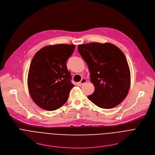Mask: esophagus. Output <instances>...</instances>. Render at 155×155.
<instances>
[{
	"label": "esophagus",
	"mask_w": 155,
	"mask_h": 155,
	"mask_svg": "<svg viewBox=\"0 0 155 155\" xmlns=\"http://www.w3.org/2000/svg\"><path fill=\"white\" fill-rule=\"evenodd\" d=\"M86 81H87V80H86V78H83V79H81V80L80 82L77 83V86H80L83 85L84 83H85Z\"/></svg>",
	"instance_id": "34e87169"
}]
</instances>
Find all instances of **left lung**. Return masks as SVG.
Segmentation results:
<instances>
[{
  "mask_svg": "<svg viewBox=\"0 0 155 155\" xmlns=\"http://www.w3.org/2000/svg\"><path fill=\"white\" fill-rule=\"evenodd\" d=\"M78 50L87 64L95 87L87 98L102 108L119 105L127 96L130 84L129 68L122 51L112 43L97 42L79 45Z\"/></svg>",
  "mask_w": 155,
  "mask_h": 155,
  "instance_id": "1",
  "label": "left lung"
}]
</instances>
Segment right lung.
<instances>
[{
	"label": "right lung",
	"instance_id": "obj_1",
	"mask_svg": "<svg viewBox=\"0 0 155 155\" xmlns=\"http://www.w3.org/2000/svg\"><path fill=\"white\" fill-rule=\"evenodd\" d=\"M75 48L74 45L68 44L48 45L34 55L28 86L31 98L40 108L53 111L67 102L74 84L71 83L66 62Z\"/></svg>",
	"mask_w": 155,
	"mask_h": 155
}]
</instances>
